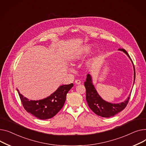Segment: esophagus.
Here are the masks:
<instances>
[{"mask_svg":"<svg viewBox=\"0 0 146 146\" xmlns=\"http://www.w3.org/2000/svg\"><path fill=\"white\" fill-rule=\"evenodd\" d=\"M75 83L77 85H79V84H81V81L79 80H76L75 81Z\"/></svg>","mask_w":146,"mask_h":146,"instance_id":"1","label":"esophagus"}]
</instances>
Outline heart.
Returning <instances> with one entry per match:
<instances>
[{
	"mask_svg": "<svg viewBox=\"0 0 146 146\" xmlns=\"http://www.w3.org/2000/svg\"><path fill=\"white\" fill-rule=\"evenodd\" d=\"M92 50V46H90V45H87L84 46L82 50H81V52H80L78 56H77V58H80L83 56H85V55H87V54H88Z\"/></svg>",
	"mask_w": 146,
	"mask_h": 146,
	"instance_id": "heart-1",
	"label": "heart"
}]
</instances>
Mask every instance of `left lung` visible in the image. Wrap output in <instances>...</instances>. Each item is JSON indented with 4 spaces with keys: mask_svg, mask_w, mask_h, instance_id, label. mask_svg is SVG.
<instances>
[{
    "mask_svg": "<svg viewBox=\"0 0 146 146\" xmlns=\"http://www.w3.org/2000/svg\"><path fill=\"white\" fill-rule=\"evenodd\" d=\"M118 50L123 51L131 59L129 55L128 54L127 51L125 49L120 48ZM131 61L133 64L134 71L133 83L134 85L135 78V68L132 60H131ZM84 85L85 89H86V100L89 107L97 115L105 118L113 117L115 114H118L120 111L123 110L127 106L131 96V94H130V95L127 98V99L124 102H121V103L114 104L104 101L99 96L96 89L94 87L92 84V77L90 74H88V75H87L86 81H85Z\"/></svg>",
    "mask_w": 146,
    "mask_h": 146,
    "instance_id": "1",
    "label": "left lung"
}]
</instances>
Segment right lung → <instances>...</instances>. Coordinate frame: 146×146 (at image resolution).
Returning <instances> with one entry per match:
<instances>
[{
	"label": "right lung",
	"mask_w": 146,
	"mask_h": 146,
	"mask_svg": "<svg viewBox=\"0 0 146 146\" xmlns=\"http://www.w3.org/2000/svg\"><path fill=\"white\" fill-rule=\"evenodd\" d=\"M73 84L60 86L47 98L40 100H29L24 97L17 90L22 104L28 113L41 119L52 118L63 107L66 94L73 87Z\"/></svg>",
	"instance_id": "1"
}]
</instances>
